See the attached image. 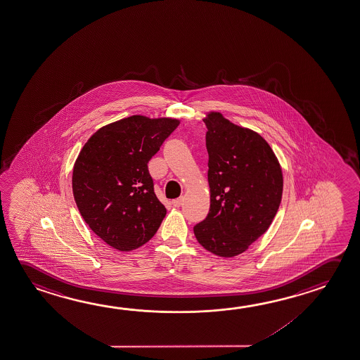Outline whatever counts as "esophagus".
Masks as SVG:
<instances>
[{"label":"esophagus","instance_id":"esophagus-1","mask_svg":"<svg viewBox=\"0 0 360 360\" xmlns=\"http://www.w3.org/2000/svg\"><path fill=\"white\" fill-rule=\"evenodd\" d=\"M183 200H184L183 197H179V198H177V200H172V205H173L174 207L182 206Z\"/></svg>","mask_w":360,"mask_h":360}]
</instances>
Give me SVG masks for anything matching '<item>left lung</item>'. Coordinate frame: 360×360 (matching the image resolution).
I'll use <instances>...</instances> for the list:
<instances>
[{
  "label": "left lung",
  "instance_id": "8db88e82",
  "mask_svg": "<svg viewBox=\"0 0 360 360\" xmlns=\"http://www.w3.org/2000/svg\"><path fill=\"white\" fill-rule=\"evenodd\" d=\"M206 219L193 227L197 241L219 257L245 252L269 230L283 197L281 165L259 133L208 112Z\"/></svg>",
  "mask_w": 360,
  "mask_h": 360
}]
</instances>
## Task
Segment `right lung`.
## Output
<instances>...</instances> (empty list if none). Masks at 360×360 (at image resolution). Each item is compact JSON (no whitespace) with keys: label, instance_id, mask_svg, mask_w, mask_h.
<instances>
[{"label":"right lung","instance_id":"right-lung-1","mask_svg":"<svg viewBox=\"0 0 360 360\" xmlns=\"http://www.w3.org/2000/svg\"><path fill=\"white\" fill-rule=\"evenodd\" d=\"M179 125L173 118L131 115L96 130L72 169V193L84 221L118 251L147 243L167 210L154 193L148 162Z\"/></svg>","mask_w":360,"mask_h":360}]
</instances>
